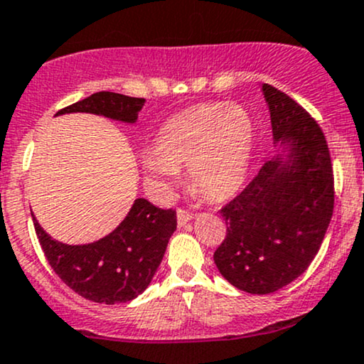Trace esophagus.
<instances>
[{
  "label": "esophagus",
  "instance_id": "esophagus-1",
  "mask_svg": "<svg viewBox=\"0 0 364 364\" xmlns=\"http://www.w3.org/2000/svg\"><path fill=\"white\" fill-rule=\"evenodd\" d=\"M178 225H186L188 222L193 218V213H190L188 210H183V208H178Z\"/></svg>",
  "mask_w": 364,
  "mask_h": 364
}]
</instances>
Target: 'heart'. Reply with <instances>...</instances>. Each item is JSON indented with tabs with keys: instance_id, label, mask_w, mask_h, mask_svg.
<instances>
[{
	"instance_id": "obj_1",
	"label": "heart",
	"mask_w": 364,
	"mask_h": 364,
	"mask_svg": "<svg viewBox=\"0 0 364 364\" xmlns=\"http://www.w3.org/2000/svg\"><path fill=\"white\" fill-rule=\"evenodd\" d=\"M254 139L252 118L239 105L205 103L163 125L142 156L144 178L157 198L171 195L178 169L188 168L195 190L207 198L230 196L246 176Z\"/></svg>"
}]
</instances>
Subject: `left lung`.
<instances>
[{
    "instance_id": "1",
    "label": "left lung",
    "mask_w": 364,
    "mask_h": 364,
    "mask_svg": "<svg viewBox=\"0 0 364 364\" xmlns=\"http://www.w3.org/2000/svg\"><path fill=\"white\" fill-rule=\"evenodd\" d=\"M262 93L273 139L288 159L278 154L266 161L222 207L227 235L213 252L222 277L256 295L287 287L309 268L334 210V173L322 129L283 91L264 82Z\"/></svg>"
}]
</instances>
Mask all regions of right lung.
Masks as SVG:
<instances>
[{
  "label": "right lung",
  "mask_w": 364,
  "mask_h": 364,
  "mask_svg": "<svg viewBox=\"0 0 364 364\" xmlns=\"http://www.w3.org/2000/svg\"><path fill=\"white\" fill-rule=\"evenodd\" d=\"M144 98L100 91L63 108L64 113H95L134 124ZM38 242L50 268L63 282L96 304H124L139 296L151 283L176 230V212L157 208L146 198H137L129 215L112 234L82 246H68L52 239L33 217Z\"/></svg>",
  "instance_id": "add662e5"
}]
</instances>
